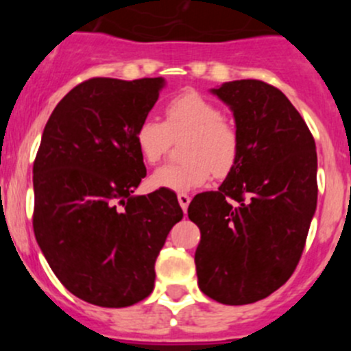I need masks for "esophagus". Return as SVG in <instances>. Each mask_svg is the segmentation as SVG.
Masks as SVG:
<instances>
[{"label": "esophagus", "instance_id": "34e87169", "mask_svg": "<svg viewBox=\"0 0 351 351\" xmlns=\"http://www.w3.org/2000/svg\"><path fill=\"white\" fill-rule=\"evenodd\" d=\"M178 204H180V207L183 208V212L186 214V210H189V205H190V195H186V193H180Z\"/></svg>", "mask_w": 351, "mask_h": 351}]
</instances>
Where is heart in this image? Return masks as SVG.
<instances>
[{"label":"heart","mask_w":351,"mask_h":351,"mask_svg":"<svg viewBox=\"0 0 351 351\" xmlns=\"http://www.w3.org/2000/svg\"><path fill=\"white\" fill-rule=\"evenodd\" d=\"M185 161L168 162L151 175L156 189L176 193L200 189L215 176L232 171L241 153V141L234 125L226 122L222 110L195 91H185L165 105V122L146 117L136 129V144L147 162H158L182 137Z\"/></svg>","instance_id":"1"}]
</instances>
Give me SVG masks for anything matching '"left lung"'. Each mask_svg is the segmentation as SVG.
Segmentation results:
<instances>
[{"instance_id": "1", "label": "left lung", "mask_w": 351, "mask_h": 351, "mask_svg": "<svg viewBox=\"0 0 351 351\" xmlns=\"http://www.w3.org/2000/svg\"><path fill=\"white\" fill-rule=\"evenodd\" d=\"M232 110L241 153L217 192L193 197L198 287L228 306L265 299L290 278L317 204L316 143L278 88L258 80L210 90Z\"/></svg>"}]
</instances>
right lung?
<instances>
[{
    "mask_svg": "<svg viewBox=\"0 0 351 351\" xmlns=\"http://www.w3.org/2000/svg\"><path fill=\"white\" fill-rule=\"evenodd\" d=\"M162 86V77L83 81L51 113L35 156V239L61 284L95 306L146 299L183 217L171 190L134 195L146 176L136 129Z\"/></svg>",
    "mask_w": 351,
    "mask_h": 351,
    "instance_id": "right-lung-1",
    "label": "right lung"
}]
</instances>
